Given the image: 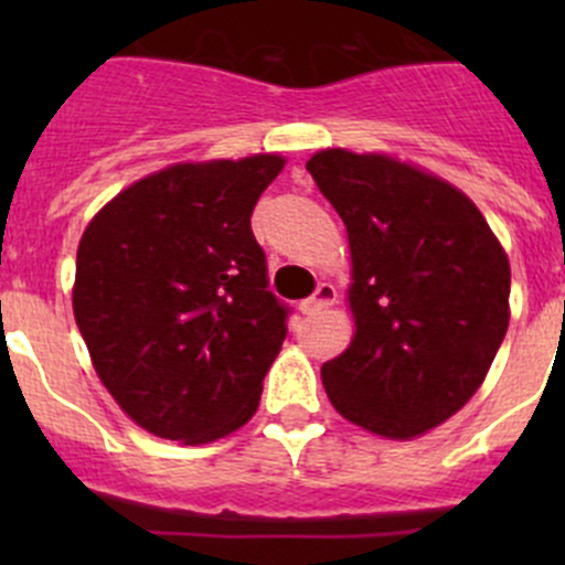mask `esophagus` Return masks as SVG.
I'll return each mask as SVG.
<instances>
[{
	"label": "esophagus",
	"instance_id": "1",
	"mask_svg": "<svg viewBox=\"0 0 565 565\" xmlns=\"http://www.w3.org/2000/svg\"><path fill=\"white\" fill-rule=\"evenodd\" d=\"M335 298H339V292H335L333 284H319L317 292L311 295V298L303 303V311H306V315H317V311L333 306Z\"/></svg>",
	"mask_w": 565,
	"mask_h": 565
}]
</instances>
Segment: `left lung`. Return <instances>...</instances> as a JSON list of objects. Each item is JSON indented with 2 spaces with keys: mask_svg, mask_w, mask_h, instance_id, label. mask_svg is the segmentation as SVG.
<instances>
[{
  "mask_svg": "<svg viewBox=\"0 0 565 565\" xmlns=\"http://www.w3.org/2000/svg\"><path fill=\"white\" fill-rule=\"evenodd\" d=\"M350 237L355 339L322 363L333 407L407 440L481 388L509 328L511 267L476 204L385 156L322 150L306 163Z\"/></svg>",
  "mask_w": 565,
  "mask_h": 565,
  "instance_id": "obj_1",
  "label": "left lung"
}]
</instances>
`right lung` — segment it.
Instances as JSON below:
<instances>
[{"label":"right lung","instance_id":"obj_1","mask_svg":"<svg viewBox=\"0 0 565 565\" xmlns=\"http://www.w3.org/2000/svg\"><path fill=\"white\" fill-rule=\"evenodd\" d=\"M284 158L177 163L134 182L84 230L73 315L95 372L139 426L188 446L256 413L287 319L250 232Z\"/></svg>","mask_w":565,"mask_h":565}]
</instances>
